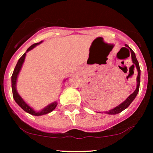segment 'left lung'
<instances>
[{"label": "left lung", "instance_id": "left-lung-1", "mask_svg": "<svg viewBox=\"0 0 153 153\" xmlns=\"http://www.w3.org/2000/svg\"><path fill=\"white\" fill-rule=\"evenodd\" d=\"M125 47H128V48H129V50H130L131 60H132V62H133V65L131 67H132L133 70H134V68H136L137 71V73H138L137 77V88H136V89H135V91H134V92H133L131 95H129V96L127 97V99H126L125 101H123L122 103H120L119 106H117V107H115V108H112V109L108 111L102 112V113L107 114H111V115L117 114L122 112V111L126 109V108H127V107L131 104V103L133 101H134L135 97H136L137 95V94H138L139 89H140V65H139V62H138L137 59L136 55H135V53L134 52H133V50H131L130 47L128 46L127 45H125ZM126 47H124V48H126ZM126 49H127V48H126ZM100 113H101V112H100Z\"/></svg>", "mask_w": 153, "mask_h": 153}]
</instances>
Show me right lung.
Instances as JSON below:
<instances>
[{"label": "right lung", "mask_w": 153, "mask_h": 153, "mask_svg": "<svg viewBox=\"0 0 153 153\" xmlns=\"http://www.w3.org/2000/svg\"><path fill=\"white\" fill-rule=\"evenodd\" d=\"M42 42V41L40 42H39V43H35L27 49V50H26V52H25V53L23 54L22 57H20V59H19L18 62H17L16 65V67H15L14 71H13V74H12V76H11L12 92H13V99H14L15 101L16 102L17 104H18L19 106L22 108L23 110L27 112V113L30 114L34 115V116H42V115H45V114H47L50 113V112H52V111H53L54 108H56V106H57V101H54V102L50 103L49 105H47L46 107H45V108H42V110L38 111H35L33 109V108H31L30 106H29V105H28L27 103L25 102V101L22 99V96L19 94L18 91H17V89H16L17 78H18L19 74V73H20L21 69H22L24 60H25L26 53H27L29 51H30L32 50V49H34L35 47H36L37 45H39V44H41Z\"/></svg>", "instance_id": "add662e5"}]
</instances>
